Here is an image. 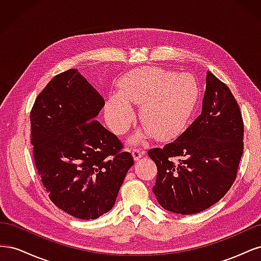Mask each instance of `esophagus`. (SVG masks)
<instances>
[{
    "instance_id": "esophagus-1",
    "label": "esophagus",
    "mask_w": 261,
    "mask_h": 261,
    "mask_svg": "<svg viewBox=\"0 0 261 261\" xmlns=\"http://www.w3.org/2000/svg\"><path fill=\"white\" fill-rule=\"evenodd\" d=\"M145 154H146V151H144V150H139V149H133V151H132V155H133L134 160H135V161L139 160L140 158L143 156V155H145Z\"/></svg>"
}]
</instances>
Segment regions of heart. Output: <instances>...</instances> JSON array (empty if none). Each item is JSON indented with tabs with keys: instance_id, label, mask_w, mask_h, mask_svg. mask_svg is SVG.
<instances>
[{
	"instance_id": "heart-1",
	"label": "heart",
	"mask_w": 261,
	"mask_h": 261,
	"mask_svg": "<svg viewBox=\"0 0 261 261\" xmlns=\"http://www.w3.org/2000/svg\"><path fill=\"white\" fill-rule=\"evenodd\" d=\"M118 96L110 97L105 107L108 125L117 135L127 132L135 120L132 105L140 106L145 127L133 137L138 143L150 134L159 140L177 136L185 129L199 97L191 74H175L158 67L130 70L117 82Z\"/></svg>"
}]
</instances>
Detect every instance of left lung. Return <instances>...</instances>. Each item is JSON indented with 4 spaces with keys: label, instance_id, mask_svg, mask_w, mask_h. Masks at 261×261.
<instances>
[{
    "label": "left lung",
    "instance_id": "1",
    "mask_svg": "<svg viewBox=\"0 0 261 261\" xmlns=\"http://www.w3.org/2000/svg\"><path fill=\"white\" fill-rule=\"evenodd\" d=\"M243 136L238 102L225 84L207 72L200 115L174 141L148 151L158 168L152 192L160 206L194 215L218 202L236 178Z\"/></svg>",
    "mask_w": 261,
    "mask_h": 261
}]
</instances>
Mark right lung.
Listing matches in <instances>:
<instances>
[{"mask_svg": "<svg viewBox=\"0 0 261 261\" xmlns=\"http://www.w3.org/2000/svg\"><path fill=\"white\" fill-rule=\"evenodd\" d=\"M101 94L76 68L55 76L30 113L36 168L51 201L82 220L97 219L114 206L129 152L96 117Z\"/></svg>", "mask_w": 261, "mask_h": 261, "instance_id": "1", "label": "right lung"}]
</instances>
